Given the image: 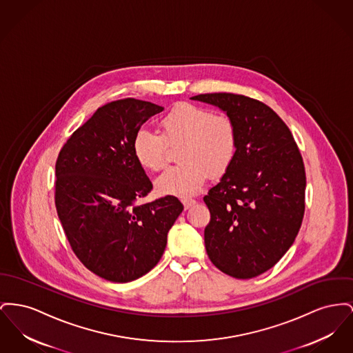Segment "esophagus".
Instances as JSON below:
<instances>
[{"label": "esophagus", "instance_id": "esophagus-1", "mask_svg": "<svg viewBox=\"0 0 353 353\" xmlns=\"http://www.w3.org/2000/svg\"><path fill=\"white\" fill-rule=\"evenodd\" d=\"M181 201H183L185 209H189V208L193 207V205L196 204V200H194V199H183Z\"/></svg>", "mask_w": 353, "mask_h": 353}]
</instances>
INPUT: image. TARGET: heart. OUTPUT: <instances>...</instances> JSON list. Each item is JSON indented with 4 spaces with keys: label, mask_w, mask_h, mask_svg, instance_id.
<instances>
[{
    "label": "heart",
    "mask_w": 353,
    "mask_h": 353,
    "mask_svg": "<svg viewBox=\"0 0 353 353\" xmlns=\"http://www.w3.org/2000/svg\"><path fill=\"white\" fill-rule=\"evenodd\" d=\"M161 136L140 129L132 149L137 163L148 170L165 165L168 145H180V165L161 173L154 187L160 194L188 197L201 190L208 174L221 176L232 165L237 152V128L227 114H213L207 108L180 104L160 120Z\"/></svg>",
    "instance_id": "b5f03b06"
}]
</instances>
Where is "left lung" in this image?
Masks as SVG:
<instances>
[{
    "instance_id": "left-lung-1",
    "label": "left lung",
    "mask_w": 353,
    "mask_h": 353,
    "mask_svg": "<svg viewBox=\"0 0 353 353\" xmlns=\"http://www.w3.org/2000/svg\"><path fill=\"white\" fill-rule=\"evenodd\" d=\"M190 100L225 112L239 136L232 165L204 197L208 256L232 277H256L287 253L301 227L307 180L300 150L268 105L233 93Z\"/></svg>"
}]
</instances>
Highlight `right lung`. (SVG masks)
<instances>
[{
    "mask_svg": "<svg viewBox=\"0 0 353 353\" xmlns=\"http://www.w3.org/2000/svg\"><path fill=\"white\" fill-rule=\"evenodd\" d=\"M163 110L136 99L104 105L69 137L56 163L54 201L68 241L108 281H133L152 270L184 209L174 196L137 204L153 187L132 141Z\"/></svg>",
    "mask_w": 353,
    "mask_h": 353,
    "instance_id": "right-lung-1",
    "label": "right lung"
}]
</instances>
